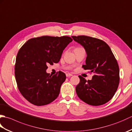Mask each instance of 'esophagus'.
Returning a JSON list of instances; mask_svg holds the SVG:
<instances>
[{
    "mask_svg": "<svg viewBox=\"0 0 132 132\" xmlns=\"http://www.w3.org/2000/svg\"><path fill=\"white\" fill-rule=\"evenodd\" d=\"M66 75V77H70L72 76V74H70V73H67Z\"/></svg>",
    "mask_w": 132,
    "mask_h": 132,
    "instance_id": "1",
    "label": "esophagus"
}]
</instances>
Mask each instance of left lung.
<instances>
[{"label": "left lung", "instance_id": "obj_1", "mask_svg": "<svg viewBox=\"0 0 132 132\" xmlns=\"http://www.w3.org/2000/svg\"><path fill=\"white\" fill-rule=\"evenodd\" d=\"M72 37L86 51L83 69L94 74L87 81L79 75L80 82L75 88L78 96L89 105H103L113 97L119 87V67L116 59L108 45L102 40L87 36Z\"/></svg>", "mask_w": 132, "mask_h": 132}]
</instances>
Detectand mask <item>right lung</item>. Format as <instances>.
Instances as JSON below:
<instances>
[{
	"label": "right lung",
	"instance_id": "1",
	"mask_svg": "<svg viewBox=\"0 0 132 132\" xmlns=\"http://www.w3.org/2000/svg\"><path fill=\"white\" fill-rule=\"evenodd\" d=\"M72 41L69 36H44L29 39L20 49L15 78L19 91L29 102L45 105L58 97L66 75L60 71L52 77L46 73L47 65L58 63L63 50Z\"/></svg>",
	"mask_w": 132,
	"mask_h": 132
}]
</instances>
